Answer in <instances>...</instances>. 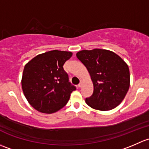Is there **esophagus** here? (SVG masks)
<instances>
[{
    "instance_id": "esophagus-1",
    "label": "esophagus",
    "mask_w": 149,
    "mask_h": 149,
    "mask_svg": "<svg viewBox=\"0 0 149 149\" xmlns=\"http://www.w3.org/2000/svg\"><path fill=\"white\" fill-rule=\"evenodd\" d=\"M78 87H82V81H80V82H79V83L78 84Z\"/></svg>"
}]
</instances>
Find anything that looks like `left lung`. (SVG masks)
<instances>
[{
	"instance_id": "left-lung-1",
	"label": "left lung",
	"mask_w": 149,
	"mask_h": 149,
	"mask_svg": "<svg viewBox=\"0 0 149 149\" xmlns=\"http://www.w3.org/2000/svg\"><path fill=\"white\" fill-rule=\"evenodd\" d=\"M76 55L88 70L94 87L93 95L86 98V103L102 111L116 108L130 87L128 64L116 53L106 49L82 50Z\"/></svg>"
}]
</instances>
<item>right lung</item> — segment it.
Here are the masks:
<instances>
[{"mask_svg":"<svg viewBox=\"0 0 149 149\" xmlns=\"http://www.w3.org/2000/svg\"><path fill=\"white\" fill-rule=\"evenodd\" d=\"M71 52L52 50L37 55L25 65L21 85L31 105L43 113H55L65 106L76 87L64 70Z\"/></svg>","mask_w":149,"mask_h":149,"instance_id":"1","label":"right lung"}]
</instances>
